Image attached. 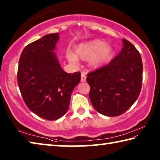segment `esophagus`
Masks as SVG:
<instances>
[{
    "instance_id": "1",
    "label": "esophagus",
    "mask_w": 160,
    "mask_h": 160,
    "mask_svg": "<svg viewBox=\"0 0 160 160\" xmlns=\"http://www.w3.org/2000/svg\"><path fill=\"white\" fill-rule=\"evenodd\" d=\"M85 81H86L85 72H82V74H81V82H85Z\"/></svg>"
}]
</instances>
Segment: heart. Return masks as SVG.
Instances as JSON below:
<instances>
[{"instance_id":"heart-1","label":"heart","mask_w":160,"mask_h":160,"mask_svg":"<svg viewBox=\"0 0 160 160\" xmlns=\"http://www.w3.org/2000/svg\"><path fill=\"white\" fill-rule=\"evenodd\" d=\"M113 47L109 44H106L104 40L96 39L80 43L75 48V53L68 52L67 59L70 63L75 64L78 58L85 61L88 59L89 66L96 68L113 53Z\"/></svg>"}]
</instances>
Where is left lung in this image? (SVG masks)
Returning <instances> with one entry per match:
<instances>
[{"label": "left lung", "instance_id": "8db88e82", "mask_svg": "<svg viewBox=\"0 0 160 160\" xmlns=\"http://www.w3.org/2000/svg\"><path fill=\"white\" fill-rule=\"evenodd\" d=\"M106 66L88 74L89 93L97 112L107 116L122 114L138 98L142 82V62L139 51L128 40Z\"/></svg>", "mask_w": 160, "mask_h": 160}]
</instances>
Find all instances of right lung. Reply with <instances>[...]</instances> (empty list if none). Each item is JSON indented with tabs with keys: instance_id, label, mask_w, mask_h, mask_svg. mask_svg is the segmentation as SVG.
Here are the masks:
<instances>
[{
	"instance_id": "1",
	"label": "right lung",
	"mask_w": 160,
	"mask_h": 160,
	"mask_svg": "<svg viewBox=\"0 0 160 160\" xmlns=\"http://www.w3.org/2000/svg\"><path fill=\"white\" fill-rule=\"evenodd\" d=\"M59 34L44 35L26 46L20 55L18 84L27 107L42 118L53 121L65 115L80 72L67 73L54 52Z\"/></svg>"
}]
</instances>
